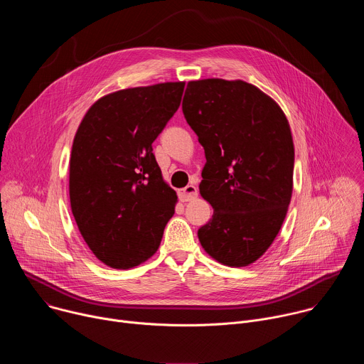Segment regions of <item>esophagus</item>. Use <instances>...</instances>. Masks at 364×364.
Wrapping results in <instances>:
<instances>
[{
    "label": "esophagus",
    "mask_w": 364,
    "mask_h": 364,
    "mask_svg": "<svg viewBox=\"0 0 364 364\" xmlns=\"http://www.w3.org/2000/svg\"><path fill=\"white\" fill-rule=\"evenodd\" d=\"M196 196H197V188L193 184H188L187 187H184L178 191V197L181 201H190Z\"/></svg>",
    "instance_id": "obj_1"
}]
</instances>
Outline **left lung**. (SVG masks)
I'll return each mask as SVG.
<instances>
[{
  "label": "left lung",
  "mask_w": 364,
  "mask_h": 364,
  "mask_svg": "<svg viewBox=\"0 0 364 364\" xmlns=\"http://www.w3.org/2000/svg\"><path fill=\"white\" fill-rule=\"evenodd\" d=\"M183 114L204 148L200 194L215 210L198 240L220 264L246 267L267 252L287 216L289 124L275 100L243 80L188 82Z\"/></svg>",
  "instance_id": "left-lung-1"
}]
</instances>
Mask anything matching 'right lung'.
<instances>
[{
  "label": "right lung",
  "instance_id": "add662e5",
  "mask_svg": "<svg viewBox=\"0 0 364 364\" xmlns=\"http://www.w3.org/2000/svg\"><path fill=\"white\" fill-rule=\"evenodd\" d=\"M183 82L132 87L95 102L75 135L69 193L77 228L111 268L128 269L157 252L174 215L152 142L177 112Z\"/></svg>",
  "mask_w": 364,
  "mask_h": 364
}]
</instances>
